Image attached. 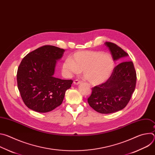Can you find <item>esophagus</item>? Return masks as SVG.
I'll list each match as a JSON object with an SVG mask.
<instances>
[{"instance_id":"34e87169","label":"esophagus","mask_w":155,"mask_h":155,"mask_svg":"<svg viewBox=\"0 0 155 155\" xmlns=\"http://www.w3.org/2000/svg\"><path fill=\"white\" fill-rule=\"evenodd\" d=\"M81 82V80H75L74 81V84H76V85H77V84H80V83Z\"/></svg>"}]
</instances>
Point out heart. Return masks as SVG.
<instances>
[{
  "mask_svg": "<svg viewBox=\"0 0 155 155\" xmlns=\"http://www.w3.org/2000/svg\"><path fill=\"white\" fill-rule=\"evenodd\" d=\"M114 69V61L109 54L102 52L81 51L66 59L62 64L68 76L83 71V76L90 84L98 85L107 81Z\"/></svg>",
  "mask_w": 155,
  "mask_h": 155,
  "instance_id": "obj_1",
  "label": "heart"
}]
</instances>
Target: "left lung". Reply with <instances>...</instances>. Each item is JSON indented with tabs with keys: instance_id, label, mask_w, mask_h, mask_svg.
<instances>
[{
	"instance_id": "8db88e82",
	"label": "left lung",
	"mask_w": 155,
	"mask_h": 155,
	"mask_svg": "<svg viewBox=\"0 0 155 155\" xmlns=\"http://www.w3.org/2000/svg\"><path fill=\"white\" fill-rule=\"evenodd\" d=\"M114 61L123 58L128 54L116 44L105 42ZM137 75L132 61H123L114 69L106 82L92 88L87 102L96 112L108 114L123 109L129 102L136 84Z\"/></svg>"
}]
</instances>
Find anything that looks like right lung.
<instances>
[{"label": "right lung", "instance_id": "right-lung-1", "mask_svg": "<svg viewBox=\"0 0 155 155\" xmlns=\"http://www.w3.org/2000/svg\"><path fill=\"white\" fill-rule=\"evenodd\" d=\"M65 50L45 45L28 53L21 61L17 71L19 91L25 105L34 111L46 113L59 106L72 80L54 77L56 61Z\"/></svg>", "mask_w": 155, "mask_h": 155}]
</instances>
